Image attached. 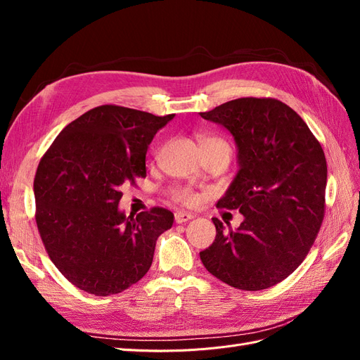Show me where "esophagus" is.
Here are the masks:
<instances>
[{
	"label": "esophagus",
	"instance_id": "obj_1",
	"mask_svg": "<svg viewBox=\"0 0 360 360\" xmlns=\"http://www.w3.org/2000/svg\"><path fill=\"white\" fill-rule=\"evenodd\" d=\"M174 219H176V224H184L191 219H193V214L188 212H177L174 214Z\"/></svg>",
	"mask_w": 360,
	"mask_h": 360
}]
</instances>
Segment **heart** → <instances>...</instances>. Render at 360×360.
Listing matches in <instances>:
<instances>
[{"instance_id":"b5f03b06","label":"heart","mask_w":360,"mask_h":360,"mask_svg":"<svg viewBox=\"0 0 360 360\" xmlns=\"http://www.w3.org/2000/svg\"><path fill=\"white\" fill-rule=\"evenodd\" d=\"M200 144L201 146H224V147H228L222 139L219 138H210V136H202L200 138ZM171 195H172V200L177 201V202H181V204H193L195 200H197V197H195V193L189 189V188H176L171 191Z\"/></svg>"}]
</instances>
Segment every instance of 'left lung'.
<instances>
[{
	"mask_svg": "<svg viewBox=\"0 0 360 360\" xmlns=\"http://www.w3.org/2000/svg\"><path fill=\"white\" fill-rule=\"evenodd\" d=\"M200 115L234 138L238 171L216 205L243 214L234 231L213 217L216 238L200 252L202 264L238 290L274 287L300 266L319 234L324 151L300 115L276 99L242 97Z\"/></svg>",
	"mask_w": 360,
	"mask_h": 360,
	"instance_id": "8db88e82",
	"label": "left lung"
}]
</instances>
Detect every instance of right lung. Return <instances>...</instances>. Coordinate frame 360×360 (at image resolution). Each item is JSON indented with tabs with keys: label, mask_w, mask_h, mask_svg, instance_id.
<instances>
[{
	"label": "right lung",
	"mask_w": 360,
	"mask_h": 360,
	"mask_svg": "<svg viewBox=\"0 0 360 360\" xmlns=\"http://www.w3.org/2000/svg\"><path fill=\"white\" fill-rule=\"evenodd\" d=\"M158 117L102 105L64 127L34 179L36 222L52 263L75 287L94 296L122 292L153 263L158 237L172 226L162 207L126 216L122 186L146 177V155Z\"/></svg>",
	"instance_id": "obj_1"
}]
</instances>
